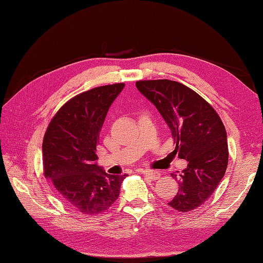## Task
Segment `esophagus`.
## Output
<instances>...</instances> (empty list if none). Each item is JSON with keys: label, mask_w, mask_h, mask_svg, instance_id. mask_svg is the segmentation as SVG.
Returning <instances> with one entry per match:
<instances>
[{"label": "esophagus", "mask_w": 263, "mask_h": 263, "mask_svg": "<svg viewBox=\"0 0 263 263\" xmlns=\"http://www.w3.org/2000/svg\"><path fill=\"white\" fill-rule=\"evenodd\" d=\"M141 174H143L144 176H147L149 178H152L153 181L157 180V178H159L160 176V172L158 171H152V170H141L140 171Z\"/></svg>", "instance_id": "esophagus-1"}]
</instances>
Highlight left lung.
Listing matches in <instances>:
<instances>
[{"label": "left lung", "mask_w": 263, "mask_h": 263, "mask_svg": "<svg viewBox=\"0 0 263 263\" xmlns=\"http://www.w3.org/2000/svg\"><path fill=\"white\" fill-rule=\"evenodd\" d=\"M136 86L171 128L174 153L187 167L172 173L178 192L168 205L187 212L203 204L219 185L228 164L227 133L212 106L192 89L167 79L141 80Z\"/></svg>", "instance_id": "8db88e82"}]
</instances>
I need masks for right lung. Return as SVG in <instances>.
<instances>
[{"mask_svg":"<svg viewBox=\"0 0 263 263\" xmlns=\"http://www.w3.org/2000/svg\"><path fill=\"white\" fill-rule=\"evenodd\" d=\"M124 83L90 89L68 100L49 122L43 141L44 175L61 201L85 215L107 210L127 176L96 164L99 133Z\"/></svg>","mask_w":263,"mask_h":263,"instance_id":"right-lung-1","label":"right lung"}]
</instances>
